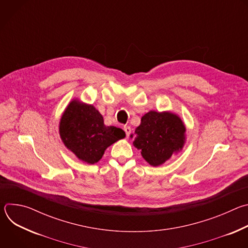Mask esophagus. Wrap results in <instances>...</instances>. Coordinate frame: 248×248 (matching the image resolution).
Masks as SVG:
<instances>
[{"mask_svg":"<svg viewBox=\"0 0 248 248\" xmlns=\"http://www.w3.org/2000/svg\"><path fill=\"white\" fill-rule=\"evenodd\" d=\"M124 130L125 131L126 136H128V135L130 134V132H131V128H130V126H128V125H125V126L124 127Z\"/></svg>","mask_w":248,"mask_h":248,"instance_id":"obj_1","label":"esophagus"}]
</instances>
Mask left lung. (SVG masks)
Wrapping results in <instances>:
<instances>
[{"label": "left lung", "instance_id": "8db88e82", "mask_svg": "<svg viewBox=\"0 0 248 248\" xmlns=\"http://www.w3.org/2000/svg\"><path fill=\"white\" fill-rule=\"evenodd\" d=\"M186 132L185 123L178 114L149 111L135 128L132 143L149 165L158 167L183 150L186 141Z\"/></svg>", "mask_w": 248, "mask_h": 248}]
</instances>
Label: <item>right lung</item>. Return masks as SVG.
<instances>
[{
  "label": "right lung",
  "instance_id": "obj_1",
  "mask_svg": "<svg viewBox=\"0 0 248 248\" xmlns=\"http://www.w3.org/2000/svg\"><path fill=\"white\" fill-rule=\"evenodd\" d=\"M63 145L78 160L96 164L106 149L125 137L122 128L104 124L103 116L91 104L76 98L64 109L59 124Z\"/></svg>",
  "mask_w": 248,
  "mask_h": 248
}]
</instances>
